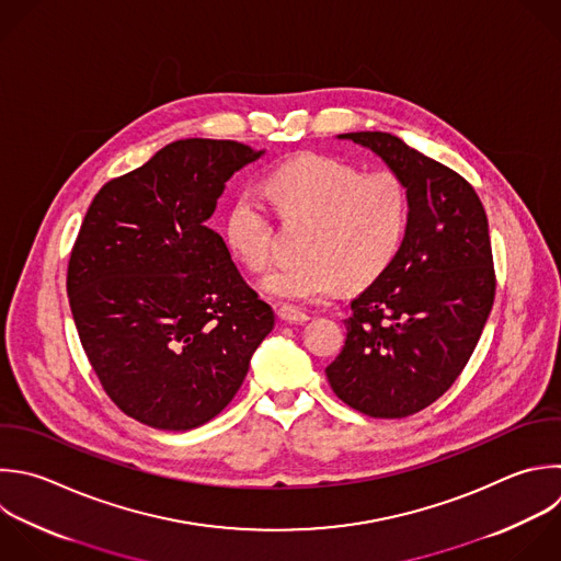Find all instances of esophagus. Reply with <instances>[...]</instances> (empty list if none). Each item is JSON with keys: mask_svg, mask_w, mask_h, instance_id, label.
Returning a JSON list of instances; mask_svg holds the SVG:
<instances>
[{"mask_svg": "<svg viewBox=\"0 0 561 561\" xmlns=\"http://www.w3.org/2000/svg\"><path fill=\"white\" fill-rule=\"evenodd\" d=\"M278 318L285 320V322H291V324H302V322L309 320V313H305L302 309L291 307V305H280L278 307Z\"/></svg>", "mask_w": 561, "mask_h": 561, "instance_id": "34e87169", "label": "esophagus"}]
</instances>
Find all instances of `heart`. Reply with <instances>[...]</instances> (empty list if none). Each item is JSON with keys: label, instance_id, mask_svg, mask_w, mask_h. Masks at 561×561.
<instances>
[{"label": "heart", "instance_id": "b5f03b06", "mask_svg": "<svg viewBox=\"0 0 561 561\" xmlns=\"http://www.w3.org/2000/svg\"><path fill=\"white\" fill-rule=\"evenodd\" d=\"M267 193L285 219L311 221L302 261L274 267L261 287L283 300L318 302L344 280L362 287L399 254L410 197L392 171H370L324 156H300L267 178ZM224 239L248 270H263L272 254L270 215L252 191H239L224 215Z\"/></svg>", "mask_w": 561, "mask_h": 561}]
</instances>
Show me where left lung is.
<instances>
[{
	"label": "left lung",
	"mask_w": 561,
	"mask_h": 561,
	"mask_svg": "<svg viewBox=\"0 0 561 561\" xmlns=\"http://www.w3.org/2000/svg\"><path fill=\"white\" fill-rule=\"evenodd\" d=\"M379 156L408 188L394 261L353 302L327 366L333 392L375 419L434 403L469 362L495 296L484 208L467 180L381 131L340 134Z\"/></svg>",
	"instance_id": "obj_1"
}]
</instances>
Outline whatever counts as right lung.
<instances>
[{
    "label": "right lung",
    "mask_w": 561,
    "mask_h": 561,
    "mask_svg": "<svg viewBox=\"0 0 561 561\" xmlns=\"http://www.w3.org/2000/svg\"><path fill=\"white\" fill-rule=\"evenodd\" d=\"M265 151L188 138L94 197L68 265L85 355L110 399L169 432L215 419L274 329L208 226L226 182Z\"/></svg>",
    "instance_id": "1"
}]
</instances>
